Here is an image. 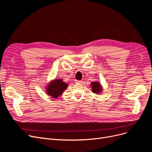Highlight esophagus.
Listing matches in <instances>:
<instances>
[{
	"mask_svg": "<svg viewBox=\"0 0 152 152\" xmlns=\"http://www.w3.org/2000/svg\"><path fill=\"white\" fill-rule=\"evenodd\" d=\"M76 83H79V84H83V81H76Z\"/></svg>",
	"mask_w": 152,
	"mask_h": 152,
	"instance_id": "esophagus-1",
	"label": "esophagus"
}]
</instances>
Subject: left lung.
Wrapping results in <instances>:
<instances>
[{
    "label": "left lung",
    "mask_w": 152,
    "mask_h": 152,
    "mask_svg": "<svg viewBox=\"0 0 152 152\" xmlns=\"http://www.w3.org/2000/svg\"><path fill=\"white\" fill-rule=\"evenodd\" d=\"M92 86V92L95 94H100L102 92L103 88L102 86L99 82H92L91 83Z\"/></svg>",
    "instance_id": "8db88e82"
}]
</instances>
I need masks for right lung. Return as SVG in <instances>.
I'll list each match as a JSON object with an SVG mask.
<instances>
[{
	"mask_svg": "<svg viewBox=\"0 0 152 152\" xmlns=\"http://www.w3.org/2000/svg\"><path fill=\"white\" fill-rule=\"evenodd\" d=\"M68 87V84L63 81L61 79H56L51 81L45 87L47 94L53 99H57L62 95Z\"/></svg>",
	"mask_w": 152,
	"mask_h": 152,
	"instance_id": "right-lung-1",
	"label": "right lung"
}]
</instances>
